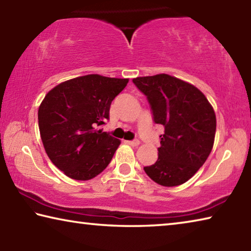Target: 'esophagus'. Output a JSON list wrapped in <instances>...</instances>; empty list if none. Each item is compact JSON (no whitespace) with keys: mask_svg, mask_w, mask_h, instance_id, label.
I'll return each instance as SVG.
<instances>
[{"mask_svg":"<svg viewBox=\"0 0 251 251\" xmlns=\"http://www.w3.org/2000/svg\"><path fill=\"white\" fill-rule=\"evenodd\" d=\"M126 143L128 144V145H130V146H138L139 145L138 139H134V141H127Z\"/></svg>","mask_w":251,"mask_h":251,"instance_id":"34e87169","label":"esophagus"}]
</instances>
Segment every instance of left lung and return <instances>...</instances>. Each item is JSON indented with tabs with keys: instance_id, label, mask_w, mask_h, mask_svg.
Wrapping results in <instances>:
<instances>
[{
	"instance_id": "1",
	"label": "left lung",
	"mask_w": 251,
	"mask_h": 251,
	"mask_svg": "<svg viewBox=\"0 0 251 251\" xmlns=\"http://www.w3.org/2000/svg\"><path fill=\"white\" fill-rule=\"evenodd\" d=\"M147 97L155 124L164 126L158 159L144 167L151 179L174 187L190 179L209 156L216 115L206 96L194 85L167 74L133 79Z\"/></svg>"
}]
</instances>
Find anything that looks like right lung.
<instances>
[{
  "mask_svg": "<svg viewBox=\"0 0 251 251\" xmlns=\"http://www.w3.org/2000/svg\"><path fill=\"white\" fill-rule=\"evenodd\" d=\"M128 78L97 74L58 84L44 97L39 108V127L45 151L67 177L88 180L108 166L120 139L97 130L109 120L113 100Z\"/></svg>",
  "mask_w": 251,
  "mask_h": 251,
  "instance_id": "obj_1",
  "label": "right lung"
}]
</instances>
